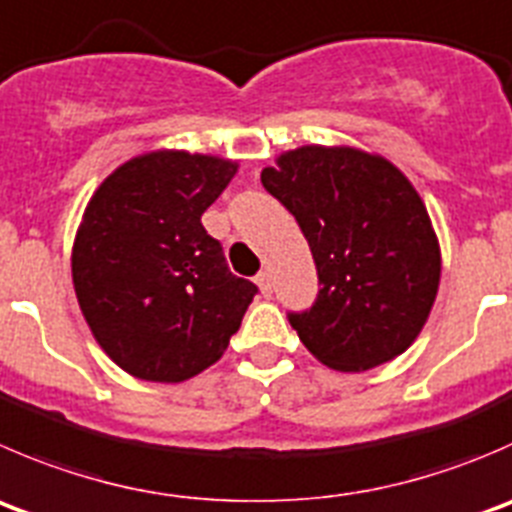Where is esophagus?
<instances>
[{
	"mask_svg": "<svg viewBox=\"0 0 512 512\" xmlns=\"http://www.w3.org/2000/svg\"><path fill=\"white\" fill-rule=\"evenodd\" d=\"M255 282H257V285H260L262 295H265V297L272 295V275H270V272H267V270L260 272V275L255 277Z\"/></svg>",
	"mask_w": 512,
	"mask_h": 512,
	"instance_id": "obj_1",
	"label": "esophagus"
}]
</instances>
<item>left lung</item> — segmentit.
<instances>
[{"label": "left lung", "instance_id": "1", "mask_svg": "<svg viewBox=\"0 0 512 512\" xmlns=\"http://www.w3.org/2000/svg\"><path fill=\"white\" fill-rule=\"evenodd\" d=\"M260 180L295 215L320 277L315 305L290 315L302 345L340 372L403 355L428 322L443 265L413 182L347 145L282 152Z\"/></svg>", "mask_w": 512, "mask_h": 512}]
</instances>
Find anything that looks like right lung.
<instances>
[{"label":"right lung","instance_id":"right-lung-1","mask_svg":"<svg viewBox=\"0 0 512 512\" xmlns=\"http://www.w3.org/2000/svg\"><path fill=\"white\" fill-rule=\"evenodd\" d=\"M237 162L187 150L137 155L104 177L72 245L79 310L109 360L185 382L225 355L255 297L202 227Z\"/></svg>","mask_w":512,"mask_h":512}]
</instances>
